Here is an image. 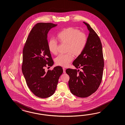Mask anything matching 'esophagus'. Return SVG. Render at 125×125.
<instances>
[{
	"mask_svg": "<svg viewBox=\"0 0 125 125\" xmlns=\"http://www.w3.org/2000/svg\"><path fill=\"white\" fill-rule=\"evenodd\" d=\"M63 70L64 73H66V72H65V69L64 68H63Z\"/></svg>",
	"mask_w": 125,
	"mask_h": 125,
	"instance_id": "esophagus-1",
	"label": "esophagus"
}]
</instances>
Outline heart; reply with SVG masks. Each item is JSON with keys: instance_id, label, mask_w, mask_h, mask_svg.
Segmentation results:
<instances>
[{"instance_id": "obj_1", "label": "heart", "mask_w": 125, "mask_h": 125, "mask_svg": "<svg viewBox=\"0 0 125 125\" xmlns=\"http://www.w3.org/2000/svg\"><path fill=\"white\" fill-rule=\"evenodd\" d=\"M58 40L61 44H66V53L59 54L55 59L56 64L66 67L73 60V56H78L84 50L87 43L88 37L84 32L74 27H68L61 31L57 35ZM48 49L51 53L56 54L58 52L57 43L51 40L48 43Z\"/></svg>"}]
</instances>
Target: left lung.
<instances>
[{
	"label": "left lung",
	"instance_id": "8db88e82",
	"mask_svg": "<svg viewBox=\"0 0 125 125\" xmlns=\"http://www.w3.org/2000/svg\"><path fill=\"white\" fill-rule=\"evenodd\" d=\"M89 31L87 43L81 55L73 62L77 69L69 68L66 72L70 76L68 84L71 93L84 98L97 90L101 83L104 66L101 41L90 24L84 22Z\"/></svg>",
	"mask_w": 125,
	"mask_h": 125
}]
</instances>
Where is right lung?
I'll return each mask as SVG.
<instances>
[{
  "mask_svg": "<svg viewBox=\"0 0 125 125\" xmlns=\"http://www.w3.org/2000/svg\"><path fill=\"white\" fill-rule=\"evenodd\" d=\"M56 25L51 23L36 24L28 36L23 51L22 71L28 87L40 98H48L54 94L63 72L60 66L45 71V68L54 64L48 46L47 34Z\"/></svg>",
  "mask_w": 125,
  "mask_h": 125,
  "instance_id": "obj_1",
  "label": "right lung"
}]
</instances>
